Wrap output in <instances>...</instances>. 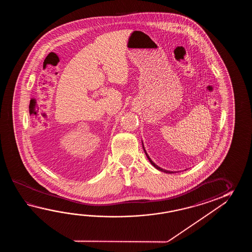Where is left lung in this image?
I'll return each instance as SVG.
<instances>
[{"mask_svg":"<svg viewBox=\"0 0 252 252\" xmlns=\"http://www.w3.org/2000/svg\"><path fill=\"white\" fill-rule=\"evenodd\" d=\"M143 150H144L145 154H146V156H147V158H149V160H150V163H151V165L154 166V167H156L157 169H158V170H160V171L162 172H165V173H168V174H171V173H174V172L173 171H168V170H166V169H163V168H161V167H159V166H157L155 163H154L153 161L151 160V158H150V157H149V155H148V153L146 152V150H145L144 146H143Z\"/></svg>","mask_w":252,"mask_h":252,"instance_id":"obj_1","label":"left lung"}]
</instances>
